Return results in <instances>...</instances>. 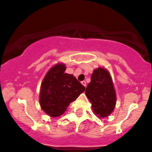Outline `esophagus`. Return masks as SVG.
Here are the masks:
<instances>
[{"label": "esophagus", "instance_id": "obj_1", "mask_svg": "<svg viewBox=\"0 0 152 152\" xmlns=\"http://www.w3.org/2000/svg\"><path fill=\"white\" fill-rule=\"evenodd\" d=\"M81 84H82L83 85H84V87L86 88V81H85V80H83V81H81Z\"/></svg>", "mask_w": 152, "mask_h": 152}]
</instances>
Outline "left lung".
<instances>
[{"label": "left lung", "mask_w": 152, "mask_h": 152, "mask_svg": "<svg viewBox=\"0 0 152 152\" xmlns=\"http://www.w3.org/2000/svg\"><path fill=\"white\" fill-rule=\"evenodd\" d=\"M85 94L98 117H107L113 111L116 95L111 76L107 69L98 68L94 71Z\"/></svg>", "instance_id": "8db88e82"}]
</instances>
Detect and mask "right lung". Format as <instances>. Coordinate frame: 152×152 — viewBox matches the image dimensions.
<instances>
[{
  "label": "right lung",
  "instance_id": "right-lung-1",
  "mask_svg": "<svg viewBox=\"0 0 152 152\" xmlns=\"http://www.w3.org/2000/svg\"><path fill=\"white\" fill-rule=\"evenodd\" d=\"M64 64H57L47 72L41 84L39 103L42 110L52 117H58L85 90L84 86L64 72Z\"/></svg>",
  "mask_w": 152,
  "mask_h": 152
}]
</instances>
